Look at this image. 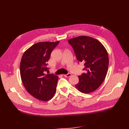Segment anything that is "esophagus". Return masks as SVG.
<instances>
[{
  "label": "esophagus",
  "mask_w": 129,
  "mask_h": 129,
  "mask_svg": "<svg viewBox=\"0 0 129 129\" xmlns=\"http://www.w3.org/2000/svg\"><path fill=\"white\" fill-rule=\"evenodd\" d=\"M71 75H72V74H71V73H68V74H65V75H64V76L66 77H70Z\"/></svg>",
  "instance_id": "esophagus-1"
}]
</instances>
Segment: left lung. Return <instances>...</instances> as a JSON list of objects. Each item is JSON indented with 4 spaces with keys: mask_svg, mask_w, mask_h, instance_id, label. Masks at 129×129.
I'll list each match as a JSON object with an SVG mask.
<instances>
[{
    "mask_svg": "<svg viewBox=\"0 0 129 129\" xmlns=\"http://www.w3.org/2000/svg\"><path fill=\"white\" fill-rule=\"evenodd\" d=\"M78 63H84L85 73L78 76L76 88L83 93L96 90L104 81L109 65V57L104 45L97 40L87 36L70 39Z\"/></svg>",
    "mask_w": 129,
    "mask_h": 129,
    "instance_id": "1",
    "label": "left lung"
}]
</instances>
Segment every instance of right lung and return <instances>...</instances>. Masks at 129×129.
I'll return each instance as SVG.
<instances>
[{"label":"right lung","mask_w":129,"mask_h":129,"mask_svg":"<svg viewBox=\"0 0 129 129\" xmlns=\"http://www.w3.org/2000/svg\"><path fill=\"white\" fill-rule=\"evenodd\" d=\"M59 41L39 42L23 54L20 65V76L24 87L30 94L42 101L51 99L56 90L58 76L48 72L47 62Z\"/></svg>","instance_id":"obj_1"}]
</instances>
